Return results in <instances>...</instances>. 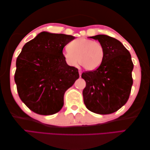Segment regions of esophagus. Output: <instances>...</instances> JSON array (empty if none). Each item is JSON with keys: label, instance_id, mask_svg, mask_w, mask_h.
I'll list each match as a JSON object with an SVG mask.
<instances>
[{"label": "esophagus", "instance_id": "34e87169", "mask_svg": "<svg viewBox=\"0 0 150 150\" xmlns=\"http://www.w3.org/2000/svg\"><path fill=\"white\" fill-rule=\"evenodd\" d=\"M79 75H80V77H81V74H82V71H81V70H79Z\"/></svg>", "mask_w": 150, "mask_h": 150}]
</instances>
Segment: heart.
I'll list each match as a JSON object with an SVG mask.
<instances>
[{
  "mask_svg": "<svg viewBox=\"0 0 150 150\" xmlns=\"http://www.w3.org/2000/svg\"><path fill=\"white\" fill-rule=\"evenodd\" d=\"M68 49L63 52L66 63L70 66L77 67L80 62L89 71L97 69L103 63L105 55L102 44L91 39L82 38L73 40L68 44Z\"/></svg>",
  "mask_w": 150,
  "mask_h": 150,
  "instance_id": "heart-1",
  "label": "heart"
}]
</instances>
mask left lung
I'll return each instance as SVG.
<instances>
[{
  "label": "left lung",
  "instance_id": "obj_1",
  "mask_svg": "<svg viewBox=\"0 0 150 150\" xmlns=\"http://www.w3.org/2000/svg\"><path fill=\"white\" fill-rule=\"evenodd\" d=\"M103 46L105 55L97 69L82 73L86 81L84 103L92 112H115L128 101L133 84V64L128 50L119 40L106 35L91 37Z\"/></svg>",
  "mask_w": 150,
  "mask_h": 150
}]
</instances>
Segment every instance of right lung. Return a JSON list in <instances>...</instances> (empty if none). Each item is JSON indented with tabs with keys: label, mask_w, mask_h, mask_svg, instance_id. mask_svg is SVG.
I'll return each instance as SVG.
<instances>
[{
	"label": "right lung",
	"mask_w": 150,
	"mask_h": 150,
	"mask_svg": "<svg viewBox=\"0 0 150 150\" xmlns=\"http://www.w3.org/2000/svg\"><path fill=\"white\" fill-rule=\"evenodd\" d=\"M74 39L43 31L22 47L14 79L19 97L33 112L50 115L62 109L64 93L79 77L78 69L67 64L62 53Z\"/></svg>",
	"instance_id": "1"
}]
</instances>
